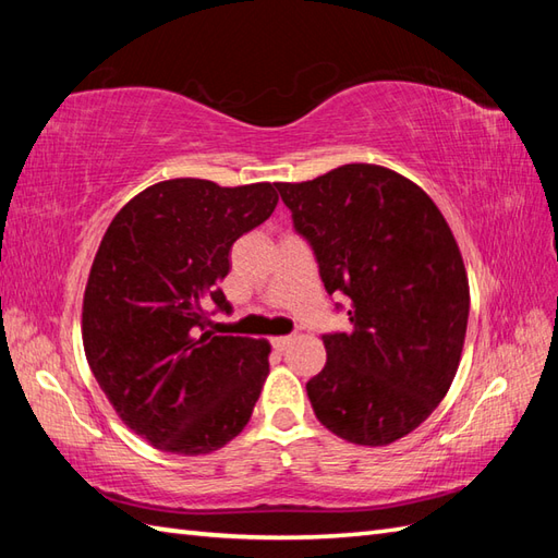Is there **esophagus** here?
<instances>
[{
  "instance_id": "esophagus-1",
  "label": "esophagus",
  "mask_w": 558,
  "mask_h": 558,
  "mask_svg": "<svg viewBox=\"0 0 558 558\" xmlns=\"http://www.w3.org/2000/svg\"><path fill=\"white\" fill-rule=\"evenodd\" d=\"M290 342H292V338H290V336H278V338H270V345L276 348L278 352H286V350L290 348Z\"/></svg>"
}]
</instances>
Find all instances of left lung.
Returning <instances> with one entry per match:
<instances>
[{
	"label": "left lung",
	"mask_w": 558,
	"mask_h": 558,
	"mask_svg": "<svg viewBox=\"0 0 558 558\" xmlns=\"http://www.w3.org/2000/svg\"><path fill=\"white\" fill-rule=\"evenodd\" d=\"M276 186L326 292L350 300V330L324 336L326 366L306 381L316 420L350 444H393L458 372L470 288L456 236L417 184L378 165Z\"/></svg>",
	"instance_id": "8db88e82"
}]
</instances>
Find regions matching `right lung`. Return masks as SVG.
Wrapping results in <instances>:
<instances>
[{
  "label": "right lung",
  "instance_id": "1",
  "mask_svg": "<svg viewBox=\"0 0 558 558\" xmlns=\"http://www.w3.org/2000/svg\"><path fill=\"white\" fill-rule=\"evenodd\" d=\"M278 206L268 182H158L117 213L83 294V350L129 429L177 456L222 448L244 429L268 376L266 340L213 336L230 314L218 282L230 248Z\"/></svg>",
  "mask_w": 558,
  "mask_h": 558
}]
</instances>
